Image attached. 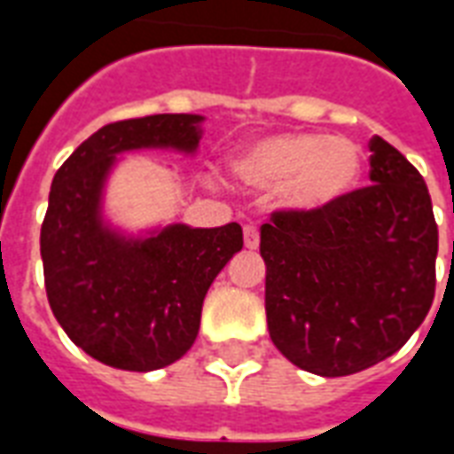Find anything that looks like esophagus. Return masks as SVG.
I'll return each instance as SVG.
<instances>
[{
  "instance_id": "esophagus-1",
  "label": "esophagus",
  "mask_w": 454,
  "mask_h": 454,
  "mask_svg": "<svg viewBox=\"0 0 454 454\" xmlns=\"http://www.w3.org/2000/svg\"><path fill=\"white\" fill-rule=\"evenodd\" d=\"M243 238H246V247L247 250H255L260 246V233H257L255 226H246L243 228Z\"/></svg>"
}]
</instances>
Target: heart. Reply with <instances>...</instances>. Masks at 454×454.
<instances>
[{"instance_id": "obj_1", "label": "heart", "mask_w": 454, "mask_h": 454, "mask_svg": "<svg viewBox=\"0 0 454 454\" xmlns=\"http://www.w3.org/2000/svg\"><path fill=\"white\" fill-rule=\"evenodd\" d=\"M231 172L246 187H279L282 207L294 214H321L357 187L362 150L348 138L286 130L240 150Z\"/></svg>"}]
</instances>
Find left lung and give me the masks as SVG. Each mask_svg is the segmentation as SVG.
Here are the masks:
<instances>
[{
	"instance_id": "8db88e82",
	"label": "left lung",
	"mask_w": 454,
	"mask_h": 454,
	"mask_svg": "<svg viewBox=\"0 0 454 454\" xmlns=\"http://www.w3.org/2000/svg\"><path fill=\"white\" fill-rule=\"evenodd\" d=\"M370 187L260 228L270 338L296 367L345 377L387 360L428 316L438 226L420 172L370 140Z\"/></svg>"
}]
</instances>
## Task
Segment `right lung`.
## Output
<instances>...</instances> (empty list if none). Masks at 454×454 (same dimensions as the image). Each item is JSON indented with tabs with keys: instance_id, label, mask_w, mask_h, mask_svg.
Listing matches in <instances>:
<instances>
[{
	"instance_id": "obj_1",
	"label": "right lung",
	"mask_w": 454,
	"mask_h": 454,
	"mask_svg": "<svg viewBox=\"0 0 454 454\" xmlns=\"http://www.w3.org/2000/svg\"><path fill=\"white\" fill-rule=\"evenodd\" d=\"M197 114H155L104 126L55 172L41 226L48 304L90 357L153 372L194 345L208 286L243 247V228L169 223L126 236L104 218V187L130 150L197 153Z\"/></svg>"
}]
</instances>
